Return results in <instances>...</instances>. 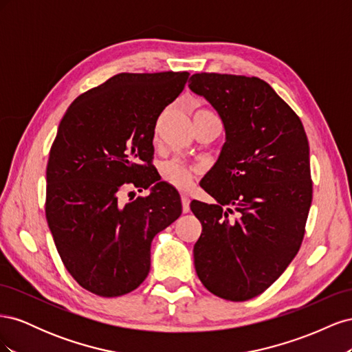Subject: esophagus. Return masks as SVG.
Returning <instances> with one entry per match:
<instances>
[{
	"label": "esophagus",
	"instance_id": "esophagus-1",
	"mask_svg": "<svg viewBox=\"0 0 352 352\" xmlns=\"http://www.w3.org/2000/svg\"><path fill=\"white\" fill-rule=\"evenodd\" d=\"M180 198H182V210H184V212H189V202H190V199H189V195L188 194H182L180 195Z\"/></svg>",
	"mask_w": 352,
	"mask_h": 352
}]
</instances>
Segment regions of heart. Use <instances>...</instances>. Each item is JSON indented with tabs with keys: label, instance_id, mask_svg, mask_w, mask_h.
<instances>
[{
	"label": "heart",
	"instance_id": "1",
	"mask_svg": "<svg viewBox=\"0 0 352 352\" xmlns=\"http://www.w3.org/2000/svg\"><path fill=\"white\" fill-rule=\"evenodd\" d=\"M162 176L168 182L179 189H185L192 182V177L198 173V167L186 164L179 158L167 160L162 164Z\"/></svg>",
	"mask_w": 352,
	"mask_h": 352
}]
</instances>
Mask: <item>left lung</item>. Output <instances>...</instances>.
Returning <instances> with one entry per match:
<instances>
[{
	"label": "left lung",
	"mask_w": 352,
	"mask_h": 352,
	"mask_svg": "<svg viewBox=\"0 0 352 352\" xmlns=\"http://www.w3.org/2000/svg\"><path fill=\"white\" fill-rule=\"evenodd\" d=\"M189 80L226 132L199 184L216 204L190 202L202 225L195 270L211 294L247 301L279 279L301 247L313 199L310 146L300 117L267 82L219 73Z\"/></svg>",
	"instance_id": "left-lung-1"
}]
</instances>
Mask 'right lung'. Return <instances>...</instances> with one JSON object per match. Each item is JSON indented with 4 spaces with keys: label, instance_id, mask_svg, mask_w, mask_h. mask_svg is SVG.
Listing matches in <instances>:
<instances>
[{
    "label": "right lung",
    "instance_id": "1",
    "mask_svg": "<svg viewBox=\"0 0 352 352\" xmlns=\"http://www.w3.org/2000/svg\"><path fill=\"white\" fill-rule=\"evenodd\" d=\"M188 72L119 73L72 102L47 164L45 214L67 272L85 289L120 296L150 273L151 242L182 214L177 190L153 170L158 116ZM151 189L126 205L124 186Z\"/></svg>",
    "mask_w": 352,
    "mask_h": 352
}]
</instances>
